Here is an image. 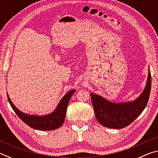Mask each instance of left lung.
Here are the masks:
<instances>
[{
	"label": "left lung",
	"instance_id": "8db88e82",
	"mask_svg": "<svg viewBox=\"0 0 158 158\" xmlns=\"http://www.w3.org/2000/svg\"><path fill=\"white\" fill-rule=\"evenodd\" d=\"M151 89V75L148 69L145 89L133 101L116 103L95 93H90L96 118L103 126L122 129L127 127L142 113L148 103Z\"/></svg>",
	"mask_w": 158,
	"mask_h": 158
}]
</instances>
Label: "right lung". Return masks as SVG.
Listing matches in <instances>:
<instances>
[{"mask_svg":"<svg viewBox=\"0 0 158 158\" xmlns=\"http://www.w3.org/2000/svg\"><path fill=\"white\" fill-rule=\"evenodd\" d=\"M75 90V89H74L67 93L61 99L55 110L51 114L44 115V116L30 115L21 111L19 109L16 107L9 98L8 94L7 93V94L10 105L21 121L33 129L49 131L57 129L63 125L65 121L66 110L69 100Z\"/></svg>","mask_w":158,"mask_h":158,"instance_id":"add662e5","label":"right lung"}]
</instances>
